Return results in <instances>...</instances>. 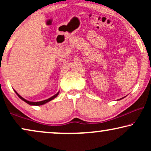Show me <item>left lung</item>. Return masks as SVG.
Returning <instances> with one entry per match:
<instances>
[{
	"label": "left lung",
	"mask_w": 151,
	"mask_h": 151,
	"mask_svg": "<svg viewBox=\"0 0 151 151\" xmlns=\"http://www.w3.org/2000/svg\"><path fill=\"white\" fill-rule=\"evenodd\" d=\"M123 98H121V99H123ZM121 99H119V100H121Z\"/></svg>",
	"instance_id": "obj_1"
}]
</instances>
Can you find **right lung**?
Returning <instances> with one entry per match:
<instances>
[{"label": "right lung", "mask_w": 151, "mask_h": 151, "mask_svg": "<svg viewBox=\"0 0 151 151\" xmlns=\"http://www.w3.org/2000/svg\"><path fill=\"white\" fill-rule=\"evenodd\" d=\"M14 91L16 92V93L17 94V96L19 97V98L21 99L22 100H23L24 102H25L26 103H27L28 104H29V105H34V106H40V105H42V104H46L47 102H49V101H51V100H53V99H54L55 98H56V97L58 96V95L59 94V91L55 95H54V96H53L52 97H51V98H49V99H47V100H42V101H40V102H30V101H28V100H25V99H24L23 98H22V97H21L20 96L19 94L15 90H14Z\"/></svg>", "instance_id": "add662e5"}]
</instances>
